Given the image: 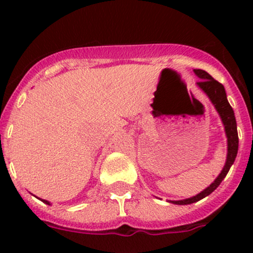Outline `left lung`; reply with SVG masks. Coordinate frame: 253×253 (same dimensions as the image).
<instances>
[{
	"label": "left lung",
	"instance_id": "obj_1",
	"mask_svg": "<svg viewBox=\"0 0 253 253\" xmlns=\"http://www.w3.org/2000/svg\"><path fill=\"white\" fill-rule=\"evenodd\" d=\"M195 73L201 78V81L197 82V85L209 96L211 103L215 106L216 111L220 115L221 120H223V124L224 126H225V133L226 137H228V157H226V163L224 169L221 170L220 174H219L218 177L215 178V181H214L209 187H207L205 191L198 193L195 197L187 198V200L183 201H172V203H175V205H191V203L198 202L200 200H202V198L211 195V193L220 185L221 181L224 180V177H225L226 174L229 172L231 165L235 162V158L237 155V148H239V136H237L235 115H234L233 108H231L228 99H226V93L225 89H224V85L221 83H219L218 81H215V79L211 77L209 73H207L206 71L195 70Z\"/></svg>",
	"mask_w": 253,
	"mask_h": 253
}]
</instances>
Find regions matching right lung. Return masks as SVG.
Masks as SVG:
<instances>
[{
  "label": "right lung",
  "instance_id": "add662e5",
  "mask_svg": "<svg viewBox=\"0 0 253 253\" xmlns=\"http://www.w3.org/2000/svg\"><path fill=\"white\" fill-rule=\"evenodd\" d=\"M42 202H44V203H46V205H48V202H47V201H45V200H42Z\"/></svg>",
  "mask_w": 253,
  "mask_h": 253
}]
</instances>
